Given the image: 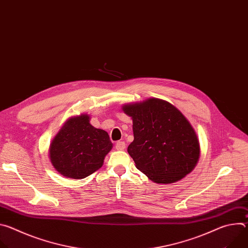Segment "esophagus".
Instances as JSON below:
<instances>
[{"mask_svg":"<svg viewBox=\"0 0 248 248\" xmlns=\"http://www.w3.org/2000/svg\"><path fill=\"white\" fill-rule=\"evenodd\" d=\"M125 148V143L124 142V141H118V142L116 143V149L117 150H124Z\"/></svg>","mask_w":248,"mask_h":248,"instance_id":"esophagus-1","label":"esophagus"}]
</instances>
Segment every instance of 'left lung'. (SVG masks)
I'll use <instances>...</instances> for the list:
<instances>
[{
	"mask_svg": "<svg viewBox=\"0 0 248 248\" xmlns=\"http://www.w3.org/2000/svg\"><path fill=\"white\" fill-rule=\"evenodd\" d=\"M132 120L127 147L136 168L156 184H173L191 172L200 157L197 134L184 114L168 101L149 98L122 106Z\"/></svg>",
	"mask_w": 248,
	"mask_h": 248,
	"instance_id": "left-lung-1",
	"label": "left lung"
}]
</instances>
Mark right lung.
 I'll list each match as a JSON object with an SVG mask.
<instances>
[{"mask_svg":"<svg viewBox=\"0 0 248 248\" xmlns=\"http://www.w3.org/2000/svg\"><path fill=\"white\" fill-rule=\"evenodd\" d=\"M109 134L90 124V116L81 114L65 121L53 138L49 159L65 178L80 180L99 170L111 149Z\"/></svg>","mask_w":248,"mask_h":248,"instance_id":"1","label":"right lung"}]
</instances>
